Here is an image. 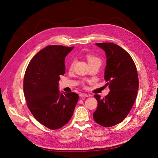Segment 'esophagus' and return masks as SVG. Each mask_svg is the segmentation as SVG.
Returning a JSON list of instances; mask_svg holds the SVG:
<instances>
[{
  "label": "esophagus",
  "instance_id": "esophagus-1",
  "mask_svg": "<svg viewBox=\"0 0 158 158\" xmlns=\"http://www.w3.org/2000/svg\"><path fill=\"white\" fill-rule=\"evenodd\" d=\"M80 96L81 98L88 97V94H84V93H83V94H80Z\"/></svg>",
  "mask_w": 158,
  "mask_h": 158
}]
</instances>
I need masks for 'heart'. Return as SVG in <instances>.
<instances>
[{"label": "heart", "instance_id": "heart-1", "mask_svg": "<svg viewBox=\"0 0 158 158\" xmlns=\"http://www.w3.org/2000/svg\"><path fill=\"white\" fill-rule=\"evenodd\" d=\"M87 60L88 61V63L89 64H91V63H95V62H99V63H101V60H100V59H99L98 57L97 56H95L94 55H88L87 56ZM73 66V63H72L71 64V67L72 66Z\"/></svg>", "mask_w": 158, "mask_h": 158}]
</instances>
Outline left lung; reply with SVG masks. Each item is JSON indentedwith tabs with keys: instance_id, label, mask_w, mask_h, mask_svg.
<instances>
[{
	"instance_id": "left-lung-1",
	"label": "left lung",
	"mask_w": 158,
	"mask_h": 158,
	"mask_svg": "<svg viewBox=\"0 0 158 158\" xmlns=\"http://www.w3.org/2000/svg\"><path fill=\"white\" fill-rule=\"evenodd\" d=\"M106 56L104 78L110 92L103 99L94 95L98 101L94 121L103 127H113L122 122L135 103L138 90L136 65L128 52L113 43L95 44Z\"/></svg>"
}]
</instances>
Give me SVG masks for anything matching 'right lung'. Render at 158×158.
I'll return each mask as SVG.
<instances>
[{"instance_id": "right-lung-1", "label": "right lung", "mask_w": 158, "mask_h": 158, "mask_svg": "<svg viewBox=\"0 0 158 158\" xmlns=\"http://www.w3.org/2000/svg\"><path fill=\"white\" fill-rule=\"evenodd\" d=\"M74 47H46L33 57L25 73L23 92L28 108L37 121L52 130L70 121L78 101L77 94L59 89L60 76L65 73V57Z\"/></svg>"}]
</instances>
